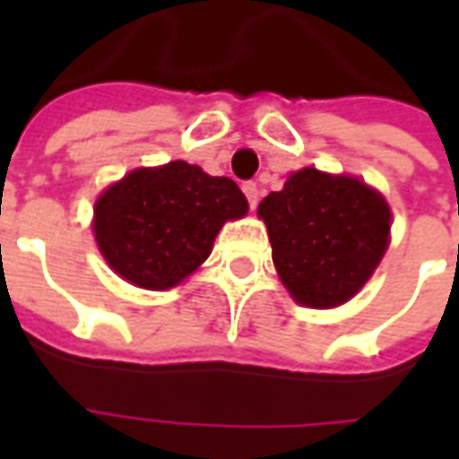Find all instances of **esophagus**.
Here are the masks:
<instances>
[{
	"label": "esophagus",
	"instance_id": "34e87169",
	"mask_svg": "<svg viewBox=\"0 0 459 459\" xmlns=\"http://www.w3.org/2000/svg\"><path fill=\"white\" fill-rule=\"evenodd\" d=\"M243 194L248 196L250 209H255V206H258V196H260L258 184H255V181H246V184H243Z\"/></svg>",
	"mask_w": 459,
	"mask_h": 459
}]
</instances>
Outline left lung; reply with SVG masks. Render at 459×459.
<instances>
[{
  "mask_svg": "<svg viewBox=\"0 0 459 459\" xmlns=\"http://www.w3.org/2000/svg\"><path fill=\"white\" fill-rule=\"evenodd\" d=\"M273 263L305 307H339L364 288L384 258L391 209L368 184L315 167L292 171L282 191L260 201Z\"/></svg>",
  "mask_w": 459,
  "mask_h": 459,
  "instance_id": "1",
  "label": "left lung"
}]
</instances>
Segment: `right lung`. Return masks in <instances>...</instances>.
I'll return each instance as SVG.
<instances>
[{
    "label": "right lung",
    "instance_id": "add662e5",
    "mask_svg": "<svg viewBox=\"0 0 459 459\" xmlns=\"http://www.w3.org/2000/svg\"><path fill=\"white\" fill-rule=\"evenodd\" d=\"M246 213L236 181L177 160L140 167L108 186L95 201L93 233L120 278L169 290L209 258L223 223Z\"/></svg>",
    "mask_w": 459,
    "mask_h": 459
}]
</instances>
